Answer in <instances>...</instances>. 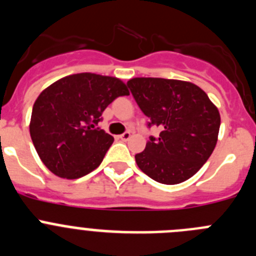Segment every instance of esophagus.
Listing matches in <instances>:
<instances>
[{"label":"esophagus","mask_w":256,"mask_h":256,"mask_svg":"<svg viewBox=\"0 0 256 256\" xmlns=\"http://www.w3.org/2000/svg\"><path fill=\"white\" fill-rule=\"evenodd\" d=\"M119 138L123 140V141H128V140L130 138V132H128V130H126V132L122 133V134L119 136Z\"/></svg>","instance_id":"34e87169"}]
</instances>
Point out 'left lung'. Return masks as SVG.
<instances>
[{"instance_id":"obj_1","label":"left lung","mask_w":256,"mask_h":256,"mask_svg":"<svg viewBox=\"0 0 256 256\" xmlns=\"http://www.w3.org/2000/svg\"><path fill=\"white\" fill-rule=\"evenodd\" d=\"M136 102L148 118L150 136L136 162L146 176L164 184L184 182L206 162L218 140L220 115L208 94L190 82L133 78L126 82Z\"/></svg>"}]
</instances>
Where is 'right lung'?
Listing matches in <instances>:
<instances>
[{"mask_svg":"<svg viewBox=\"0 0 256 256\" xmlns=\"http://www.w3.org/2000/svg\"><path fill=\"white\" fill-rule=\"evenodd\" d=\"M128 94L120 79L92 73L65 76L47 87L33 105L29 126L44 164L68 180L94 170L114 142L97 124L116 97Z\"/></svg>","mask_w":256,"mask_h":256,"instance_id":"obj_1","label":"right lung"}]
</instances>
